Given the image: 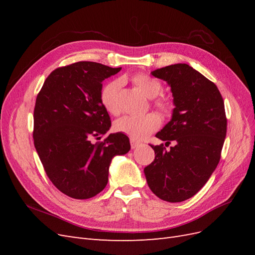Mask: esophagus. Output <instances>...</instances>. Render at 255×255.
Segmentation results:
<instances>
[{"label": "esophagus", "mask_w": 255, "mask_h": 255, "mask_svg": "<svg viewBox=\"0 0 255 255\" xmlns=\"http://www.w3.org/2000/svg\"><path fill=\"white\" fill-rule=\"evenodd\" d=\"M139 145H140L139 141H137L136 139H133V138H130V146H132V149H136Z\"/></svg>", "instance_id": "34e87169"}]
</instances>
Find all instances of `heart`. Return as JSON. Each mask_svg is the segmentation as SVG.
<instances>
[{"instance_id": "1", "label": "heart", "mask_w": 255, "mask_h": 255, "mask_svg": "<svg viewBox=\"0 0 255 255\" xmlns=\"http://www.w3.org/2000/svg\"><path fill=\"white\" fill-rule=\"evenodd\" d=\"M130 81L148 98H155L161 90L160 83L148 74H135L130 78ZM120 87L121 82L113 80L106 83L100 91V101L104 109L112 115H118L121 111L119 104ZM153 105L164 114L170 113L173 107L171 100L166 97L156 98ZM159 126V118L155 114L150 113L143 116H125L115 122V129L127 134L133 139H142L145 136L155 132Z\"/></svg>"}]
</instances>
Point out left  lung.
Instances as JSON below:
<instances>
[{"mask_svg": "<svg viewBox=\"0 0 255 255\" xmlns=\"http://www.w3.org/2000/svg\"><path fill=\"white\" fill-rule=\"evenodd\" d=\"M152 75L166 81L173 95L172 119L151 144L155 158L144 168L152 192L167 202H182L201 189L217 167L227 135L225 102L217 86L186 64L157 69Z\"/></svg>", "mask_w": 255, "mask_h": 255, "instance_id": "obj_1", "label": "left lung"}]
</instances>
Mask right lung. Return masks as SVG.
<instances>
[{"label": "right lung", "mask_w": 255, "mask_h": 255, "mask_svg": "<svg viewBox=\"0 0 255 255\" xmlns=\"http://www.w3.org/2000/svg\"><path fill=\"white\" fill-rule=\"evenodd\" d=\"M120 70L94 61L59 67L37 95L35 148L50 181L68 197L89 199L101 192L112 158L130 149L122 133L98 141L112 126L100 101L102 82Z\"/></svg>", "instance_id": "add662e5"}]
</instances>
